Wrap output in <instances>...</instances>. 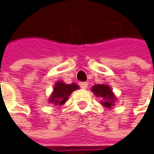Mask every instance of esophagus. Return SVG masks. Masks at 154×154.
Returning a JSON list of instances; mask_svg holds the SVG:
<instances>
[{"label": "esophagus", "instance_id": "1", "mask_svg": "<svg viewBox=\"0 0 154 154\" xmlns=\"http://www.w3.org/2000/svg\"><path fill=\"white\" fill-rule=\"evenodd\" d=\"M79 85H80V88H83V89H86V88H88V86L87 82H81Z\"/></svg>", "mask_w": 154, "mask_h": 154}]
</instances>
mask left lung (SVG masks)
<instances>
[{
  "instance_id": "obj_1",
  "label": "left lung",
  "mask_w": 154,
  "mask_h": 154,
  "mask_svg": "<svg viewBox=\"0 0 154 154\" xmlns=\"http://www.w3.org/2000/svg\"><path fill=\"white\" fill-rule=\"evenodd\" d=\"M91 90L96 95V97L102 98V101H100V103L105 108L111 109V107L114 106L116 97L109 86L105 84H97L93 86Z\"/></svg>"
}]
</instances>
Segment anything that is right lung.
<instances>
[{
	"label": "right lung",
	"instance_id": "add662e5",
	"mask_svg": "<svg viewBox=\"0 0 154 154\" xmlns=\"http://www.w3.org/2000/svg\"><path fill=\"white\" fill-rule=\"evenodd\" d=\"M79 88V87L75 83L66 84L63 81H57L54 85V90L48 101L49 103H52L54 106H61L66 103L70 94Z\"/></svg>",
	"mask_w": 154,
	"mask_h": 154
}]
</instances>
